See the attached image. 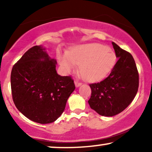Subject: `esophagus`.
Returning <instances> with one entry per match:
<instances>
[{"instance_id": "esophagus-1", "label": "esophagus", "mask_w": 152, "mask_h": 152, "mask_svg": "<svg viewBox=\"0 0 152 152\" xmlns=\"http://www.w3.org/2000/svg\"><path fill=\"white\" fill-rule=\"evenodd\" d=\"M74 83H75V86H76V88H78V87L81 86V84H82L81 83H80V82H78V81H75Z\"/></svg>"}]
</instances>
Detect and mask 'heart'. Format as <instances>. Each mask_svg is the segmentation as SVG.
Masks as SVG:
<instances>
[{"mask_svg": "<svg viewBox=\"0 0 152 152\" xmlns=\"http://www.w3.org/2000/svg\"><path fill=\"white\" fill-rule=\"evenodd\" d=\"M60 64L67 74L80 65L79 70L88 82L100 81L111 72L116 61L114 51L100 43L80 45L67 55L58 56Z\"/></svg>", "mask_w": 152, "mask_h": 152, "instance_id": "b5f03b06", "label": "heart"}]
</instances>
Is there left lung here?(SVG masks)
<instances>
[{"label": "left lung", "mask_w": 152, "mask_h": 152, "mask_svg": "<svg viewBox=\"0 0 152 152\" xmlns=\"http://www.w3.org/2000/svg\"><path fill=\"white\" fill-rule=\"evenodd\" d=\"M118 61L107 78L91 83L88 104L104 116H113L123 111L134 100L139 88V74L132 54L112 42Z\"/></svg>", "instance_id": "left-lung-1"}]
</instances>
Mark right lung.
<instances>
[{
  "label": "right lung",
  "instance_id": "obj_1",
  "mask_svg": "<svg viewBox=\"0 0 152 152\" xmlns=\"http://www.w3.org/2000/svg\"><path fill=\"white\" fill-rule=\"evenodd\" d=\"M56 60L43 46L28 50L13 66L10 75L15 106L26 117L36 123L55 121L65 109L75 89L70 76L57 74Z\"/></svg>",
  "mask_w": 152,
  "mask_h": 152
}]
</instances>
